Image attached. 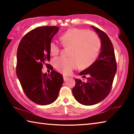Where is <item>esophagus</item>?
<instances>
[{
	"mask_svg": "<svg viewBox=\"0 0 134 134\" xmlns=\"http://www.w3.org/2000/svg\"><path fill=\"white\" fill-rule=\"evenodd\" d=\"M63 79H64V81H67L68 79H69V77H67L65 76H63Z\"/></svg>",
	"mask_w": 134,
	"mask_h": 134,
	"instance_id": "obj_1",
	"label": "esophagus"
}]
</instances>
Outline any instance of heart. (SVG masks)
<instances>
[{
    "mask_svg": "<svg viewBox=\"0 0 134 134\" xmlns=\"http://www.w3.org/2000/svg\"><path fill=\"white\" fill-rule=\"evenodd\" d=\"M61 41L64 46L71 47V57L54 58L53 64L56 70L64 74H70L79 65L81 67L91 65L96 60L100 48L98 37L87 29H69L62 35ZM60 48V44L57 40H53L49 43V49L51 55H57Z\"/></svg>",
    "mask_w": 134,
    "mask_h": 134,
    "instance_id": "1",
    "label": "heart"
}]
</instances>
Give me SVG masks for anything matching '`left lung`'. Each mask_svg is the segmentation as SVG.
<instances>
[{"label": "left lung", "instance_id": "left-lung-1", "mask_svg": "<svg viewBox=\"0 0 134 134\" xmlns=\"http://www.w3.org/2000/svg\"><path fill=\"white\" fill-rule=\"evenodd\" d=\"M101 41V49L99 57L87 69L79 74L85 78L86 82L76 79V85L72 89L77 101L83 105L90 106L99 103L109 93L116 72L117 65L113 44L105 32L95 26Z\"/></svg>", "mask_w": 134, "mask_h": 134}]
</instances>
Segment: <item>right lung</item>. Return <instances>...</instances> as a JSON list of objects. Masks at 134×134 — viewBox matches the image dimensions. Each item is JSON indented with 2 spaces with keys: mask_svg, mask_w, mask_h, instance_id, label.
Masks as SVG:
<instances>
[{
  "mask_svg": "<svg viewBox=\"0 0 134 134\" xmlns=\"http://www.w3.org/2000/svg\"><path fill=\"white\" fill-rule=\"evenodd\" d=\"M59 27L40 26L22 38L17 50L16 75L25 94L33 102L47 105L57 99L63 77L55 71L43 74V64L50 60L49 46ZM52 67L51 65L49 67Z\"/></svg>",
  "mask_w": 134,
  "mask_h": 134,
  "instance_id": "add662e5",
  "label": "right lung"
}]
</instances>
